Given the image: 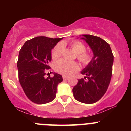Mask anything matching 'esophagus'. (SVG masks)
<instances>
[{"instance_id": "esophagus-1", "label": "esophagus", "mask_w": 131, "mask_h": 131, "mask_svg": "<svg viewBox=\"0 0 131 131\" xmlns=\"http://www.w3.org/2000/svg\"><path fill=\"white\" fill-rule=\"evenodd\" d=\"M63 78L64 80H68L69 79V77L68 76H63Z\"/></svg>"}]
</instances>
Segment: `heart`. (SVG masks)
I'll use <instances>...</instances> for the list:
<instances>
[{"label": "heart", "mask_w": 131, "mask_h": 131, "mask_svg": "<svg viewBox=\"0 0 131 131\" xmlns=\"http://www.w3.org/2000/svg\"><path fill=\"white\" fill-rule=\"evenodd\" d=\"M64 43H58L52 51V57L54 60L58 59L61 56ZM71 49L77 54V58L84 64H88L92 60V55L89 53L85 52L86 47L83 43L76 40L70 43ZM55 70L58 73L70 76L79 70V66L75 61H70L64 59L57 61L54 65Z\"/></svg>", "instance_id": "b5f03b06"}]
</instances>
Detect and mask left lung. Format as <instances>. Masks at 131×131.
Instances as JSON below:
<instances>
[{
    "label": "left lung",
    "instance_id": "1",
    "mask_svg": "<svg viewBox=\"0 0 131 131\" xmlns=\"http://www.w3.org/2000/svg\"><path fill=\"white\" fill-rule=\"evenodd\" d=\"M80 37L90 47L94 57L81 72L87 80L78 79L73 92L76 100L91 104L99 101L107 91L112 75L113 55L110 45L100 37L90 34Z\"/></svg>",
    "mask_w": 131,
    "mask_h": 131
}]
</instances>
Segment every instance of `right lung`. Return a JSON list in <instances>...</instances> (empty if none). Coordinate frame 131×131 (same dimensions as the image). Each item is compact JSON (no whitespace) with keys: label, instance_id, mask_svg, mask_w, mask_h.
<instances>
[{"label":"right lung","instance_id":"add662e5","mask_svg":"<svg viewBox=\"0 0 131 131\" xmlns=\"http://www.w3.org/2000/svg\"><path fill=\"white\" fill-rule=\"evenodd\" d=\"M61 38L45 36L27 40L20 49L17 62L19 83L30 100L45 104L55 99L57 85L63 81L61 75L54 73L53 77L45 78V70L49 69L52 50Z\"/></svg>","mask_w":131,"mask_h":131}]
</instances>
